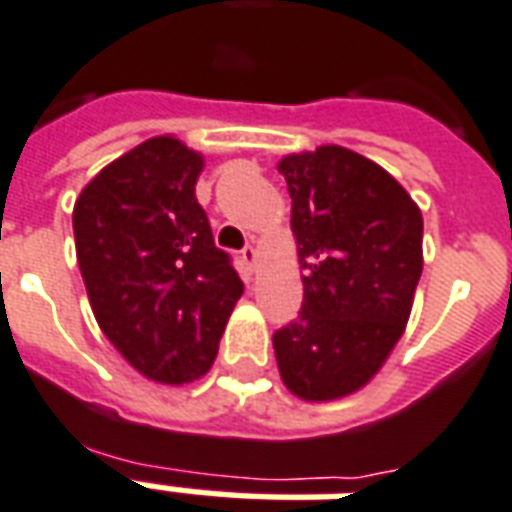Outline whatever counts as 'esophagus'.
Segmentation results:
<instances>
[{
  "label": "esophagus",
  "mask_w": 512,
  "mask_h": 512,
  "mask_svg": "<svg viewBox=\"0 0 512 512\" xmlns=\"http://www.w3.org/2000/svg\"><path fill=\"white\" fill-rule=\"evenodd\" d=\"M241 263H244V268H247L249 273L255 271V265H257V249L252 247V244H247V247L241 249Z\"/></svg>",
  "instance_id": "esophagus-1"
}]
</instances>
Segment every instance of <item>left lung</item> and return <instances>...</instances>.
<instances>
[{"label":"left lung","mask_w":512,"mask_h":512,"mask_svg":"<svg viewBox=\"0 0 512 512\" xmlns=\"http://www.w3.org/2000/svg\"><path fill=\"white\" fill-rule=\"evenodd\" d=\"M303 265L298 319L273 333L292 395L335 400L365 386L395 349L421 276L419 206L392 174L325 144L279 163Z\"/></svg>","instance_id":"1"}]
</instances>
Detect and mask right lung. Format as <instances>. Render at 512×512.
I'll use <instances>...</instances> for the list:
<instances>
[{
  "label": "right lung",
  "mask_w": 512,
  "mask_h": 512,
  "mask_svg": "<svg viewBox=\"0 0 512 512\" xmlns=\"http://www.w3.org/2000/svg\"><path fill=\"white\" fill-rule=\"evenodd\" d=\"M204 158L155 136L83 187L74 247L93 317L142 376L187 384L212 368L244 292L195 198Z\"/></svg>",
  "instance_id": "obj_1"
}]
</instances>
